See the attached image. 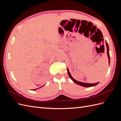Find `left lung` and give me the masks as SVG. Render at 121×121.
<instances>
[{
	"label": "left lung",
	"mask_w": 121,
	"mask_h": 121,
	"mask_svg": "<svg viewBox=\"0 0 121 121\" xmlns=\"http://www.w3.org/2000/svg\"><path fill=\"white\" fill-rule=\"evenodd\" d=\"M106 46H107V54H108V62H109V64H110V57H109V47H108V45L107 43V42L106 41ZM67 71H68V75L69 76V77L70 78L73 80V81L75 82V83H76L77 84H78V85H79L80 86H82L83 87H92V86H94L99 83V82L97 83H93V84H90V83H83V82H79L77 81L75 79H74L72 77V76H71L70 73H69V69L68 68L67 69Z\"/></svg>",
	"instance_id": "obj_1"
}]
</instances>
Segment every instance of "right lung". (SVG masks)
I'll list each match as a JSON object with an SVG mask.
<instances>
[{"mask_svg": "<svg viewBox=\"0 0 121 121\" xmlns=\"http://www.w3.org/2000/svg\"><path fill=\"white\" fill-rule=\"evenodd\" d=\"M42 86H41V87H39V88H41V87H42ZM37 89H38V88H37ZM33 89V90H36V89Z\"/></svg>", "mask_w": 121, "mask_h": 121, "instance_id": "add662e5", "label": "right lung"}]
</instances>
